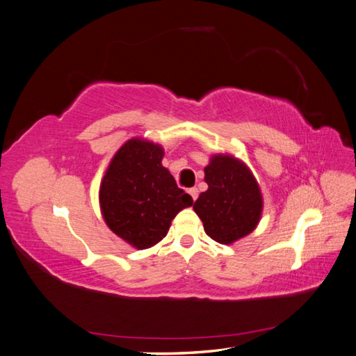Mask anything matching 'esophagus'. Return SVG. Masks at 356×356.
I'll list each match as a JSON object with an SVG mask.
<instances>
[{"label":"esophagus","instance_id":"obj_1","mask_svg":"<svg viewBox=\"0 0 356 356\" xmlns=\"http://www.w3.org/2000/svg\"><path fill=\"white\" fill-rule=\"evenodd\" d=\"M188 193H190V196L193 197V201H196V197H197V188H196V187L188 188Z\"/></svg>","mask_w":356,"mask_h":356}]
</instances>
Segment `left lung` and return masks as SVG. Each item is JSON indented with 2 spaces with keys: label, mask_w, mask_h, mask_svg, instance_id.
<instances>
[{
  "label": "left lung",
  "mask_w": 356,
  "mask_h": 356,
  "mask_svg": "<svg viewBox=\"0 0 356 356\" xmlns=\"http://www.w3.org/2000/svg\"><path fill=\"white\" fill-rule=\"evenodd\" d=\"M208 188L199 195L193 210L207 236L231 245L252 232L261 219L263 196L252 172L243 161L216 154L204 169Z\"/></svg>",
  "instance_id": "obj_1"
}]
</instances>
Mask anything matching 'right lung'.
I'll return each instance as SVG.
<instances>
[{
    "label": "right lung",
    "instance_id": "right-lung-1",
    "mask_svg": "<svg viewBox=\"0 0 356 356\" xmlns=\"http://www.w3.org/2000/svg\"><path fill=\"white\" fill-rule=\"evenodd\" d=\"M160 145L129 138L111 159L99 187V205L107 227L136 249L157 245L173 218L193 199L163 168Z\"/></svg>",
    "mask_w": 356,
    "mask_h": 356
}]
</instances>
